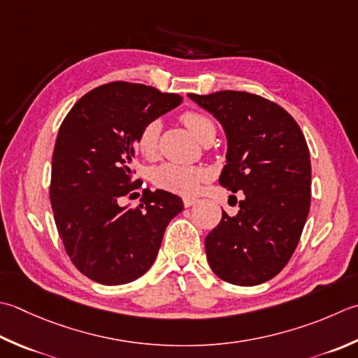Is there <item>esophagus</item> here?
Masks as SVG:
<instances>
[{
	"instance_id": "34e87169",
	"label": "esophagus",
	"mask_w": 358,
	"mask_h": 358,
	"mask_svg": "<svg viewBox=\"0 0 358 358\" xmlns=\"http://www.w3.org/2000/svg\"><path fill=\"white\" fill-rule=\"evenodd\" d=\"M197 201H199L197 199H185V200H183V203H185V206H186V208H191V206H192V205H195V203H197Z\"/></svg>"
}]
</instances>
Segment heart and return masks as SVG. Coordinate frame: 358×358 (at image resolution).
<instances>
[{
  "label": "heart",
  "instance_id": "obj_1",
  "mask_svg": "<svg viewBox=\"0 0 358 358\" xmlns=\"http://www.w3.org/2000/svg\"><path fill=\"white\" fill-rule=\"evenodd\" d=\"M181 122L192 135L201 141L208 135H215V125L211 117L199 113V111H186L181 115ZM159 138V124L152 121L141 129L136 139L138 152L141 157L150 159L157 157ZM209 178V171L200 166H183L166 163L153 171V183L166 189V191L178 195H194L199 192L200 185Z\"/></svg>",
  "mask_w": 358,
  "mask_h": 358
}]
</instances>
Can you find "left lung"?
<instances>
[{
    "instance_id": "1",
    "label": "left lung",
    "mask_w": 358,
    "mask_h": 358,
    "mask_svg": "<svg viewBox=\"0 0 358 358\" xmlns=\"http://www.w3.org/2000/svg\"><path fill=\"white\" fill-rule=\"evenodd\" d=\"M225 130L219 183L242 191L239 213H222L206 236L209 267L223 281L257 285L275 278L295 251L310 209L312 167L306 138L278 103L245 91L187 94Z\"/></svg>"
}]
</instances>
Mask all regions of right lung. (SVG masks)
Instances as JSON below:
<instances>
[{
	"label": "right lung",
	"mask_w": 358,
	"mask_h": 358,
	"mask_svg": "<svg viewBox=\"0 0 358 358\" xmlns=\"http://www.w3.org/2000/svg\"><path fill=\"white\" fill-rule=\"evenodd\" d=\"M181 101L141 83L113 82L91 90L63 119L49 197L69 259L96 282L141 278L155 262L166 227L183 211L178 195L161 189L144 191L136 209L119 205L141 183L131 169L139 131Z\"/></svg>",
	"instance_id": "add662e5"
}]
</instances>
